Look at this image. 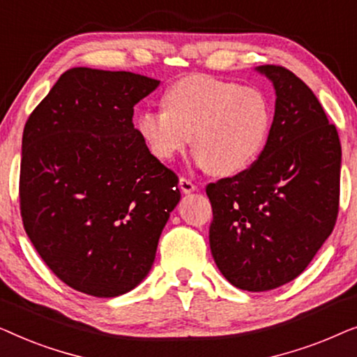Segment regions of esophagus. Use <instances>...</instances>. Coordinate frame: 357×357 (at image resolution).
I'll use <instances>...</instances> for the list:
<instances>
[{
    "label": "esophagus",
    "instance_id": "esophagus-1",
    "mask_svg": "<svg viewBox=\"0 0 357 357\" xmlns=\"http://www.w3.org/2000/svg\"><path fill=\"white\" fill-rule=\"evenodd\" d=\"M178 185H180V190H182L183 193H192V192H195V190H197V185H195L192 180L187 178V177L180 178Z\"/></svg>",
    "mask_w": 357,
    "mask_h": 357
}]
</instances>
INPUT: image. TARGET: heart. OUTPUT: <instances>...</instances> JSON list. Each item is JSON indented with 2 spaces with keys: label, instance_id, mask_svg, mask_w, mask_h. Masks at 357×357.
<instances>
[{
  "label": "heart",
  "instance_id": "b5f03b06",
  "mask_svg": "<svg viewBox=\"0 0 357 357\" xmlns=\"http://www.w3.org/2000/svg\"><path fill=\"white\" fill-rule=\"evenodd\" d=\"M164 104L165 109H146L138 116V133L160 162H170L192 141L199 167L234 177L250 169L265 149L273 112L255 87L188 76L169 87Z\"/></svg>",
  "mask_w": 357,
  "mask_h": 357
}]
</instances>
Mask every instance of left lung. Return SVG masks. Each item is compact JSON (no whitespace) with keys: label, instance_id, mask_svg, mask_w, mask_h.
Wrapping results in <instances>:
<instances>
[{"label":"left lung","instance_id":"left-lung-1","mask_svg":"<svg viewBox=\"0 0 357 357\" xmlns=\"http://www.w3.org/2000/svg\"><path fill=\"white\" fill-rule=\"evenodd\" d=\"M276 91L260 158L209 183V247L224 278L261 292L296 280L333 232L340 209L341 144L319 99L294 73L258 68Z\"/></svg>","mask_w":357,"mask_h":357}]
</instances>
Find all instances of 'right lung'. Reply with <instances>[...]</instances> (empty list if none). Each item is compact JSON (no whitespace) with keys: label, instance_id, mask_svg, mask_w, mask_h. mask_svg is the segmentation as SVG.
<instances>
[{"label":"right lung","instance_id":"right-lung-1","mask_svg":"<svg viewBox=\"0 0 357 357\" xmlns=\"http://www.w3.org/2000/svg\"><path fill=\"white\" fill-rule=\"evenodd\" d=\"M158 86L130 71L71 68L24 126V229L45 265L84 294L138 286L180 199L177 174L133 125L135 105Z\"/></svg>","mask_w":357,"mask_h":357}]
</instances>
